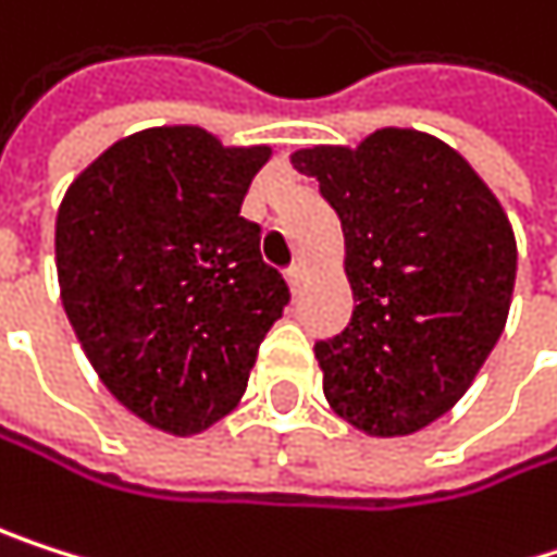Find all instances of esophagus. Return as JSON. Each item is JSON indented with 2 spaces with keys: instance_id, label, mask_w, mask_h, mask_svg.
Instances as JSON below:
<instances>
[{
  "instance_id": "1",
  "label": "esophagus",
  "mask_w": 557,
  "mask_h": 557,
  "mask_svg": "<svg viewBox=\"0 0 557 557\" xmlns=\"http://www.w3.org/2000/svg\"><path fill=\"white\" fill-rule=\"evenodd\" d=\"M287 284H290L294 294L304 290V284H307V267H304V263H294V267L287 270Z\"/></svg>"
}]
</instances>
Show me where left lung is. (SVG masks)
Returning <instances> with one entry per match:
<instances>
[{
    "label": "left lung",
    "instance_id": "obj_1",
    "mask_svg": "<svg viewBox=\"0 0 557 557\" xmlns=\"http://www.w3.org/2000/svg\"><path fill=\"white\" fill-rule=\"evenodd\" d=\"M346 234L349 326L317 343L330 408L372 437L447 414L503 336L516 287L512 224L473 165L418 129L290 156Z\"/></svg>",
    "mask_w": 557,
    "mask_h": 557
}]
</instances>
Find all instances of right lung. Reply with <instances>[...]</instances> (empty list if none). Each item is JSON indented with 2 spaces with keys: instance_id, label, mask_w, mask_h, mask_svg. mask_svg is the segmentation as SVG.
<instances>
[{
  "instance_id": "right-lung-1",
  "label": "right lung",
  "mask_w": 557,
  "mask_h": 557,
  "mask_svg": "<svg viewBox=\"0 0 557 557\" xmlns=\"http://www.w3.org/2000/svg\"><path fill=\"white\" fill-rule=\"evenodd\" d=\"M267 159L270 146L156 126L97 156L58 208L64 313L110 395L165 434H198L240 401L290 304L240 218Z\"/></svg>"
}]
</instances>
